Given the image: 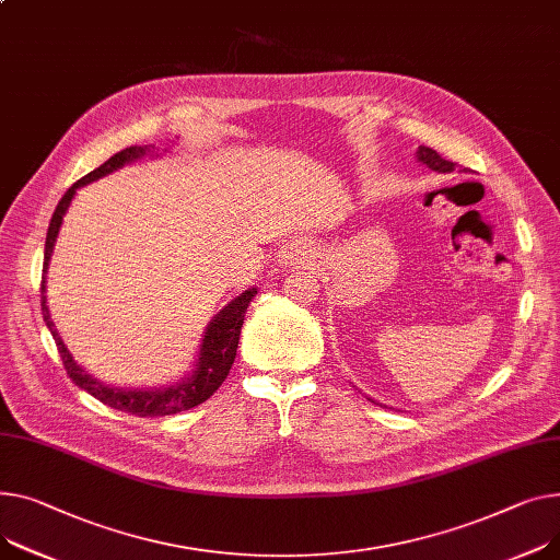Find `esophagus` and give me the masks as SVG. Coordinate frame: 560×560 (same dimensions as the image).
Segmentation results:
<instances>
[{
  "label": "esophagus",
  "mask_w": 560,
  "mask_h": 560,
  "mask_svg": "<svg viewBox=\"0 0 560 560\" xmlns=\"http://www.w3.org/2000/svg\"><path fill=\"white\" fill-rule=\"evenodd\" d=\"M315 254V247L308 238H292L288 243L281 245L279 249V264L290 268V266H302V264H308V260L313 258Z\"/></svg>",
  "instance_id": "obj_1"
}]
</instances>
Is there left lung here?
<instances>
[{
  "instance_id": "8db88e82",
  "label": "left lung",
  "mask_w": 560,
  "mask_h": 560,
  "mask_svg": "<svg viewBox=\"0 0 560 560\" xmlns=\"http://www.w3.org/2000/svg\"><path fill=\"white\" fill-rule=\"evenodd\" d=\"M417 160H419L423 166H428L430 171H434V173H453V171H455V164H453V162L443 160L436 151H432V148H428V145H419ZM369 400L376 402L374 398H369Z\"/></svg>"
}]
</instances>
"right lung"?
Masks as SVG:
<instances>
[{
  "label": "right lung",
  "instance_id": "right-lung-1",
  "mask_svg": "<svg viewBox=\"0 0 560 560\" xmlns=\"http://www.w3.org/2000/svg\"><path fill=\"white\" fill-rule=\"evenodd\" d=\"M155 153V148L151 145H130L126 151L117 153L115 158H109L105 164H101L98 168H94L92 173H88L85 177H81L77 184H71L67 194L62 196V200L58 202L51 222H49V232H47V243H45V277H43V317L47 322V328L51 330L58 353L62 358V364L67 369L69 378L77 383L81 389H85L88 394H92L96 400H101L107 407L121 409V412H130L137 417H168V415H177L184 412V409H191L200 402H205L220 385L222 381L228 378L230 369L234 364L236 358V349H238V338H241V326L245 319V311L249 306V302L254 300L256 288H247L245 292H241L238 296L222 308L207 326L205 338L200 345V353L196 360V369L191 371L189 376H184L179 383L175 385H166L160 389H124V387H109L103 385L101 381H96L94 376H90L88 371L77 364V360L71 358V353L67 351L60 332L54 328L51 315H49V306H47V270H49V260L54 254V245L62 225V215L67 213L73 196L81 189V186L96 182L98 177H105L109 173H115L119 168H124L126 164H132L137 160H141L143 155Z\"/></svg>",
  "mask_w": 560,
  "mask_h": 560
}]
</instances>
